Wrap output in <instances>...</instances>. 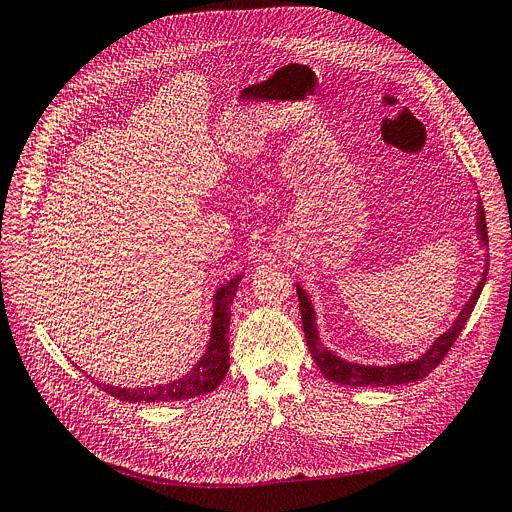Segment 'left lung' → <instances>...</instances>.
Segmentation results:
<instances>
[{
    "label": "left lung",
    "instance_id": "left-lung-1",
    "mask_svg": "<svg viewBox=\"0 0 512 512\" xmlns=\"http://www.w3.org/2000/svg\"><path fill=\"white\" fill-rule=\"evenodd\" d=\"M478 231L482 235V244H488V227H486V215H484L482 203L478 205ZM486 274L488 272L484 270L482 281L478 283L474 295L469 297V301L461 309V313L457 316V320L453 322V326L445 334H441L435 342H432V346L424 352L420 359L410 361V363L387 365V367H371V365L348 363V361L336 357L332 350H328L322 344L320 336H318L316 313H313L311 301L307 299L305 291L297 285V297H299V309H301V320H303V332H305V340H307L311 357H313V361H316V365L320 367V371L324 373L326 379H330L334 383H342V385L385 387V385H402V383L418 381V379L426 377L428 373H432L441 365V361L445 359V355L451 350L453 342L459 338L465 322L469 320L471 311H474V307L478 303V297H480L482 287L486 283Z\"/></svg>",
    "mask_w": 512,
    "mask_h": 512
}]
</instances>
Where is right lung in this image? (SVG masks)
I'll use <instances>...</instances> for the list:
<instances>
[{
  "label": "right lung",
  "instance_id": "1",
  "mask_svg": "<svg viewBox=\"0 0 512 512\" xmlns=\"http://www.w3.org/2000/svg\"><path fill=\"white\" fill-rule=\"evenodd\" d=\"M244 274H235V277L223 285L215 293V313H213V326H211V340L205 350L203 359L192 367L186 375L178 377L170 383H160L151 387H116V385H102V391L108 396L139 404V402H180L188 398L203 396V393L213 391L227 375L229 369V316H231V303L238 291V285Z\"/></svg>",
  "mask_w": 512,
  "mask_h": 512
}]
</instances>
